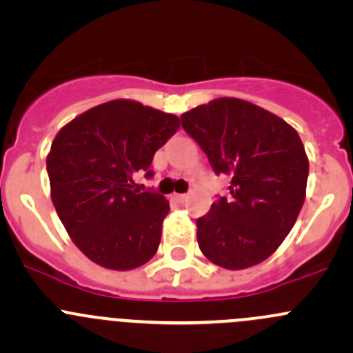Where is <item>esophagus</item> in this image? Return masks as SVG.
I'll list each match as a JSON object with an SVG mask.
<instances>
[{"mask_svg":"<svg viewBox=\"0 0 353 353\" xmlns=\"http://www.w3.org/2000/svg\"><path fill=\"white\" fill-rule=\"evenodd\" d=\"M172 199L176 203H184L188 199V196H186V194H172Z\"/></svg>","mask_w":353,"mask_h":353,"instance_id":"obj_1","label":"esophagus"}]
</instances>
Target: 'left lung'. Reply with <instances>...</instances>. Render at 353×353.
Wrapping results in <instances>:
<instances>
[{
	"instance_id": "8db88e82",
	"label": "left lung",
	"mask_w": 353,
	"mask_h": 353,
	"mask_svg": "<svg viewBox=\"0 0 353 353\" xmlns=\"http://www.w3.org/2000/svg\"><path fill=\"white\" fill-rule=\"evenodd\" d=\"M229 194L196 220L203 254L225 270L265 261L294 227L305 199L309 160L297 131L282 117L234 97L181 116Z\"/></svg>"
}]
</instances>
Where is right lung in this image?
I'll list each match as a JSON object with an SVG mask.
<instances>
[{"mask_svg":"<svg viewBox=\"0 0 353 353\" xmlns=\"http://www.w3.org/2000/svg\"><path fill=\"white\" fill-rule=\"evenodd\" d=\"M179 117L116 99L63 126L48 160L51 198L74 245L99 266L134 270L155 256L169 201L140 191L155 152L179 130Z\"/></svg>","mask_w":353,"mask_h":353,"instance_id":"1","label":"right lung"}]
</instances>
